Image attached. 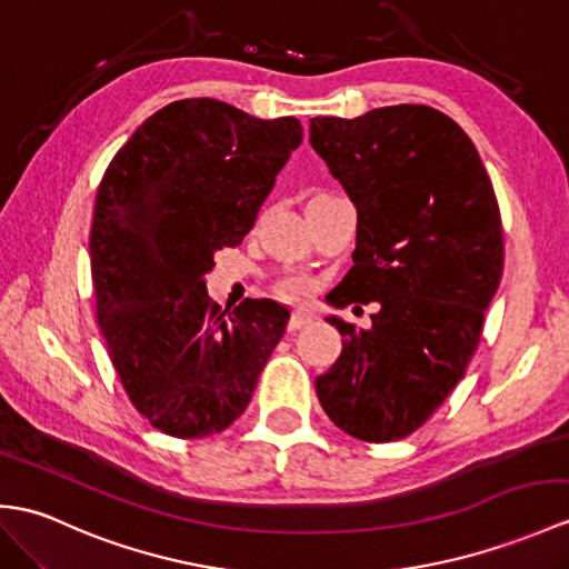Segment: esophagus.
<instances>
[{
	"label": "esophagus",
	"instance_id": "1",
	"mask_svg": "<svg viewBox=\"0 0 569 569\" xmlns=\"http://www.w3.org/2000/svg\"><path fill=\"white\" fill-rule=\"evenodd\" d=\"M312 320H315V315L308 308H296L293 315H290V320H288V329H290V332H296V329L308 327Z\"/></svg>",
	"mask_w": 569,
	"mask_h": 569
}]
</instances>
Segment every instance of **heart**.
I'll return each mask as SVG.
<instances>
[{
    "instance_id": "obj_1",
    "label": "heart",
    "mask_w": 569,
    "mask_h": 569,
    "mask_svg": "<svg viewBox=\"0 0 569 569\" xmlns=\"http://www.w3.org/2000/svg\"><path fill=\"white\" fill-rule=\"evenodd\" d=\"M320 196H322V193H320ZM286 288H288V290H302V288H306V281L290 279V281H286Z\"/></svg>"
}]
</instances>
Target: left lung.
<instances>
[{
    "label": "left lung",
    "mask_w": 569,
    "mask_h": 569,
    "mask_svg": "<svg viewBox=\"0 0 569 569\" xmlns=\"http://www.w3.org/2000/svg\"><path fill=\"white\" fill-rule=\"evenodd\" d=\"M310 144L359 213L332 306L380 302L371 329L327 317L341 353L317 398L353 439L417 431L463 378L505 269L492 181L453 118L419 103L310 118Z\"/></svg>",
    "instance_id": "left-lung-1"
}]
</instances>
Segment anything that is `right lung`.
<instances>
[{"mask_svg":"<svg viewBox=\"0 0 569 569\" xmlns=\"http://www.w3.org/2000/svg\"><path fill=\"white\" fill-rule=\"evenodd\" d=\"M302 140L298 118L249 116L216 99L152 113L99 183L89 234L97 320L138 412L177 439L228 429L257 388L290 312L208 298L216 252L252 230Z\"/></svg>","mask_w":569,"mask_h":569,"instance_id":"1","label":"right lung"}]
</instances>
